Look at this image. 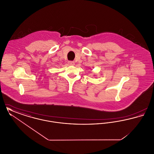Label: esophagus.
I'll return each instance as SVG.
<instances>
[{"label":"esophagus","mask_w":154,"mask_h":154,"mask_svg":"<svg viewBox=\"0 0 154 154\" xmlns=\"http://www.w3.org/2000/svg\"><path fill=\"white\" fill-rule=\"evenodd\" d=\"M68 63L70 65H74V62L73 61H69L68 62Z\"/></svg>","instance_id":"1"}]
</instances>
